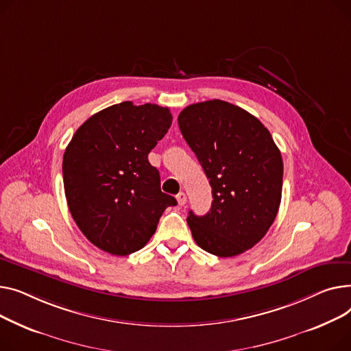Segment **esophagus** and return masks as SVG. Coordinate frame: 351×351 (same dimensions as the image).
<instances>
[{
    "label": "esophagus",
    "instance_id": "1",
    "mask_svg": "<svg viewBox=\"0 0 351 351\" xmlns=\"http://www.w3.org/2000/svg\"><path fill=\"white\" fill-rule=\"evenodd\" d=\"M177 201H178L180 205H184L185 202H187V195H185V193H182V191L178 193L177 194Z\"/></svg>",
    "mask_w": 351,
    "mask_h": 351
}]
</instances>
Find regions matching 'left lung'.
Listing matches in <instances>:
<instances>
[{"mask_svg": "<svg viewBox=\"0 0 351 351\" xmlns=\"http://www.w3.org/2000/svg\"><path fill=\"white\" fill-rule=\"evenodd\" d=\"M178 126L210 178L214 198L205 215L189 214L194 241L219 258L248 251L271 228L282 198L283 161L269 130L218 99L185 108Z\"/></svg>", "mask_w": 351, "mask_h": 351, "instance_id": "obj_1", "label": "left lung"}]
</instances>
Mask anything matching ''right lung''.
<instances>
[{
    "label": "right lung",
    "instance_id": "obj_1",
    "mask_svg": "<svg viewBox=\"0 0 351 351\" xmlns=\"http://www.w3.org/2000/svg\"><path fill=\"white\" fill-rule=\"evenodd\" d=\"M171 121L169 108L121 101L89 117L68 144L62 162L68 207L99 250L117 256L141 250L164 210L177 205L161 193L147 158Z\"/></svg>",
    "mask_w": 351,
    "mask_h": 351
}]
</instances>
